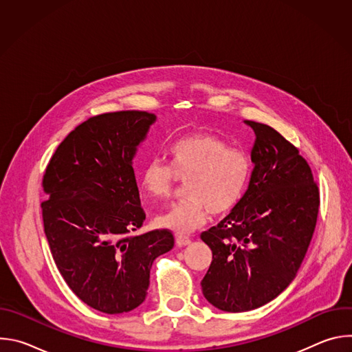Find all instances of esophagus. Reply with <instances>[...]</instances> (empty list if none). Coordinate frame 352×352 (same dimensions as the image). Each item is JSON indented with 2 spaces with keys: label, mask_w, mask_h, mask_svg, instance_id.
<instances>
[{
  "label": "esophagus",
  "mask_w": 352,
  "mask_h": 352,
  "mask_svg": "<svg viewBox=\"0 0 352 352\" xmlns=\"http://www.w3.org/2000/svg\"><path fill=\"white\" fill-rule=\"evenodd\" d=\"M175 242L178 246H188L190 243V239L188 236H177Z\"/></svg>",
  "instance_id": "obj_1"
}]
</instances>
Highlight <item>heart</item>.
Listing matches in <instances>:
<instances>
[{"label": "heart", "instance_id": "b5f03b06", "mask_svg": "<svg viewBox=\"0 0 352 352\" xmlns=\"http://www.w3.org/2000/svg\"><path fill=\"white\" fill-rule=\"evenodd\" d=\"M170 163L155 159L143 170V188L156 197L167 199L179 181L186 182L184 204L156 217V226L178 235L202 227L210 214L231 210L246 188L250 163L239 148L210 133H193L170 147Z\"/></svg>", "mask_w": 352, "mask_h": 352}]
</instances>
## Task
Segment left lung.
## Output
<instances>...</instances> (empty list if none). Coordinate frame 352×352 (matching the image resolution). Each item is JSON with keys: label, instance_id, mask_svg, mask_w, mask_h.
Segmentation results:
<instances>
[{"label": "left lung", "instance_id": "left-lung-1", "mask_svg": "<svg viewBox=\"0 0 352 352\" xmlns=\"http://www.w3.org/2000/svg\"><path fill=\"white\" fill-rule=\"evenodd\" d=\"M245 124L256 135L248 189L226 219L200 234L213 254L200 285L224 312L263 307L291 284L320 205L312 170L298 148L269 125Z\"/></svg>", "mask_w": 352, "mask_h": 352}]
</instances>
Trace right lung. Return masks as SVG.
<instances>
[{
	"label": "right lung",
	"instance_id": "right-lung-1",
	"mask_svg": "<svg viewBox=\"0 0 352 352\" xmlns=\"http://www.w3.org/2000/svg\"><path fill=\"white\" fill-rule=\"evenodd\" d=\"M155 122L146 111L91 117L60 143L43 177L53 259L75 295L103 314L138 308L155 259L174 246L168 230L129 235L146 219L132 160Z\"/></svg>",
	"mask_w": 352,
	"mask_h": 352
}]
</instances>
